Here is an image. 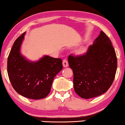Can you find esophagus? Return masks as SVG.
<instances>
[{
    "label": "esophagus",
    "instance_id": "34e87169",
    "mask_svg": "<svg viewBox=\"0 0 125 125\" xmlns=\"http://www.w3.org/2000/svg\"><path fill=\"white\" fill-rule=\"evenodd\" d=\"M62 64H63V66L64 67H68V66H69L68 62L66 59H64L63 61Z\"/></svg>",
    "mask_w": 125,
    "mask_h": 125
}]
</instances>
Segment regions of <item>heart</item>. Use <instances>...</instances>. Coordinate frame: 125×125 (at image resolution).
I'll return each instance as SVG.
<instances>
[{"mask_svg": "<svg viewBox=\"0 0 125 125\" xmlns=\"http://www.w3.org/2000/svg\"><path fill=\"white\" fill-rule=\"evenodd\" d=\"M85 52V48L83 47V48L78 49V51H77V53H78V54H83Z\"/></svg>", "mask_w": 125, "mask_h": 125, "instance_id": "1", "label": "heart"}]
</instances>
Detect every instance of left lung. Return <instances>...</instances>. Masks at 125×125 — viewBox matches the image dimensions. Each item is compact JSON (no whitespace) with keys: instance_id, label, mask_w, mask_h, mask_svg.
<instances>
[{"instance_id":"1","label":"left lung","mask_w":125,"mask_h":125,"mask_svg":"<svg viewBox=\"0 0 125 125\" xmlns=\"http://www.w3.org/2000/svg\"><path fill=\"white\" fill-rule=\"evenodd\" d=\"M75 93L83 99L97 97L108 91L114 80L117 59L110 39L103 31L85 54L69 55Z\"/></svg>"}]
</instances>
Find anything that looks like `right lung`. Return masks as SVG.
Here are the masks:
<instances>
[{
	"instance_id": "right-lung-1",
	"label": "right lung",
	"mask_w": 125,
	"mask_h": 125,
	"mask_svg": "<svg viewBox=\"0 0 125 125\" xmlns=\"http://www.w3.org/2000/svg\"><path fill=\"white\" fill-rule=\"evenodd\" d=\"M26 31L13 44L7 59V73L18 94L31 99H41L50 94L55 77L62 70L60 58L44 55L38 61L28 59L21 52Z\"/></svg>"
}]
</instances>
